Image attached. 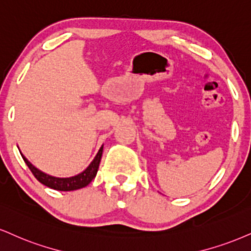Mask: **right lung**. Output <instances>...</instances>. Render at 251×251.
Segmentation results:
<instances>
[{
  "label": "right lung",
  "mask_w": 251,
  "mask_h": 251,
  "mask_svg": "<svg viewBox=\"0 0 251 251\" xmlns=\"http://www.w3.org/2000/svg\"><path fill=\"white\" fill-rule=\"evenodd\" d=\"M101 154H102V146L99 149L98 153H97L95 159L92 160L91 164L89 165V167H87L85 171L81 172V173L71 177L51 176V175L44 173V172L39 171L38 168H36L35 166L32 165L23 154L21 155H22L24 162H25L26 166H28L29 170L31 171V173L34 174V176L39 181V182L43 183L44 186L49 187V188L56 189V191L70 192V191H76V189H80L83 188V187H86L93 179H95L97 172H98L99 164H100Z\"/></svg>",
  "instance_id": "right-lung-1"
}]
</instances>
